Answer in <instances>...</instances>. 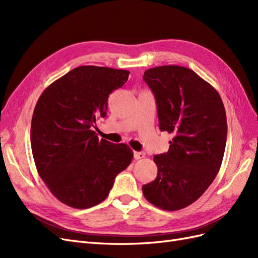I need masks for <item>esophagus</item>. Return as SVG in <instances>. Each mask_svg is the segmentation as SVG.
<instances>
[{"label":"esophagus","mask_w":258,"mask_h":258,"mask_svg":"<svg viewBox=\"0 0 258 258\" xmlns=\"http://www.w3.org/2000/svg\"><path fill=\"white\" fill-rule=\"evenodd\" d=\"M134 157L135 159H141L145 157V153L144 152H134Z\"/></svg>","instance_id":"1"}]
</instances>
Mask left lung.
<instances>
[{
	"label": "left lung",
	"instance_id": "left-lung-1",
	"mask_svg": "<svg viewBox=\"0 0 258 258\" xmlns=\"http://www.w3.org/2000/svg\"><path fill=\"white\" fill-rule=\"evenodd\" d=\"M143 80L156 99L159 129L174 137L166 154L154 156L158 173L142 191L155 207L176 211L201 197L220 171L227 139L225 107L218 92L190 69L153 68Z\"/></svg>",
	"mask_w": 258,
	"mask_h": 258
}]
</instances>
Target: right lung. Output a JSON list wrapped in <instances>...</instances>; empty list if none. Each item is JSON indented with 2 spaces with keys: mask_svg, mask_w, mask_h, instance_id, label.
<instances>
[{
  "mask_svg": "<svg viewBox=\"0 0 258 258\" xmlns=\"http://www.w3.org/2000/svg\"><path fill=\"white\" fill-rule=\"evenodd\" d=\"M129 71L105 67L73 69L46 88L35 105L31 148L37 172L52 195L75 209L99 205L116 175L134 157L127 144L99 140L92 131L105 117L107 99Z\"/></svg>",
  "mask_w": 258,
  "mask_h": 258,
  "instance_id": "obj_1",
  "label": "right lung"
}]
</instances>
